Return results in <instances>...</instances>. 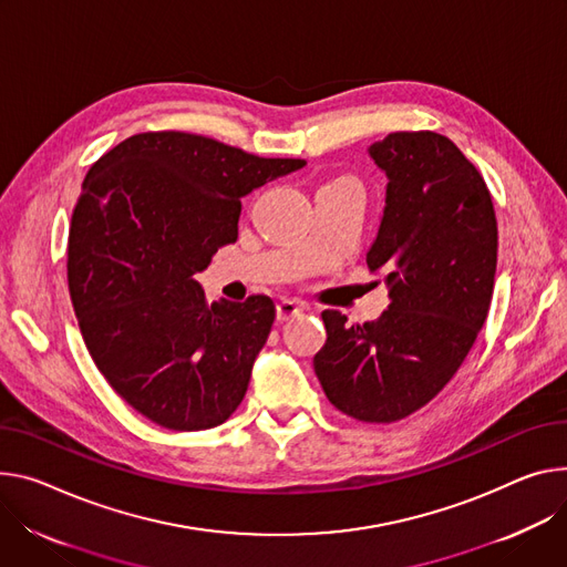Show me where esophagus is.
<instances>
[{
  "instance_id": "1",
  "label": "esophagus",
  "mask_w": 567,
  "mask_h": 567,
  "mask_svg": "<svg viewBox=\"0 0 567 567\" xmlns=\"http://www.w3.org/2000/svg\"><path fill=\"white\" fill-rule=\"evenodd\" d=\"M302 312V305L296 302V300H280L276 305V315H278V321H289V319H296L298 315Z\"/></svg>"
}]
</instances>
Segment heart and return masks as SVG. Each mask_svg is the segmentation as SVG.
<instances>
[{
  "mask_svg": "<svg viewBox=\"0 0 567 567\" xmlns=\"http://www.w3.org/2000/svg\"><path fill=\"white\" fill-rule=\"evenodd\" d=\"M334 183H352V185H357L352 178H339V181H334Z\"/></svg>",
  "mask_w": 567,
  "mask_h": 567,
  "instance_id": "b5f03b06",
  "label": "heart"
}]
</instances>
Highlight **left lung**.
<instances>
[{"instance_id": "left-lung-1", "label": "left lung", "mask_w": 567, "mask_h": 567, "mask_svg": "<svg viewBox=\"0 0 567 567\" xmlns=\"http://www.w3.org/2000/svg\"><path fill=\"white\" fill-rule=\"evenodd\" d=\"M369 156L389 181L367 252L389 307L354 326L326 310L315 371L346 416L395 423L439 395L471 352L493 298L497 221L482 174L445 135L389 133Z\"/></svg>"}]
</instances>
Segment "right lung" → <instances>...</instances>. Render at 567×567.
Wrapping results in <instances>:
<instances>
[{"instance_id":"1","label":"right lung","mask_w":567,"mask_h":567,"mask_svg":"<svg viewBox=\"0 0 567 567\" xmlns=\"http://www.w3.org/2000/svg\"><path fill=\"white\" fill-rule=\"evenodd\" d=\"M305 167L213 137L140 133L87 172L68 285L96 369L161 427H217L239 406L276 319L269 296L205 302L194 276L237 239L241 196Z\"/></svg>"}]
</instances>
